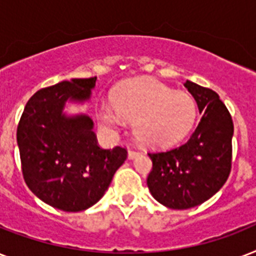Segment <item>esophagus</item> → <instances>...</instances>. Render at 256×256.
<instances>
[{"label": "esophagus", "mask_w": 256, "mask_h": 256, "mask_svg": "<svg viewBox=\"0 0 256 256\" xmlns=\"http://www.w3.org/2000/svg\"><path fill=\"white\" fill-rule=\"evenodd\" d=\"M140 156V152H136V150H128V160H134L136 156Z\"/></svg>", "instance_id": "34e87169"}]
</instances>
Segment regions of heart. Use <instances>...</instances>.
Instances as JSON below:
<instances>
[{"label":"heart","instance_id":"obj_1","mask_svg":"<svg viewBox=\"0 0 256 256\" xmlns=\"http://www.w3.org/2000/svg\"><path fill=\"white\" fill-rule=\"evenodd\" d=\"M196 116V104L190 94L174 92L152 78H136L116 88L112 106L100 110L102 124L118 132L124 120L134 122L140 144L164 148L186 136Z\"/></svg>","mask_w":256,"mask_h":256}]
</instances>
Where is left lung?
Listing matches in <instances>:
<instances>
[{"instance_id": "left-lung-1", "label": "left lung", "mask_w": 256, "mask_h": 256, "mask_svg": "<svg viewBox=\"0 0 256 256\" xmlns=\"http://www.w3.org/2000/svg\"><path fill=\"white\" fill-rule=\"evenodd\" d=\"M184 88L202 114L198 128L179 148L148 154V190L160 204L174 210L198 206L216 194L230 175L232 156L234 124L218 94L191 81Z\"/></svg>"}]
</instances>
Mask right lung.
I'll list each match as a JSON object with an SVG mask.
<instances>
[{
    "label": "right lung",
    "mask_w": 256,
    "mask_h": 256,
    "mask_svg": "<svg viewBox=\"0 0 256 256\" xmlns=\"http://www.w3.org/2000/svg\"><path fill=\"white\" fill-rule=\"evenodd\" d=\"M96 81V77L73 78L38 90L28 100L18 124L26 184L42 202L68 212L96 204L128 158L126 148L104 150L96 144L90 116L64 112L66 102L90 100Z\"/></svg>",
    "instance_id": "1"
}]
</instances>
